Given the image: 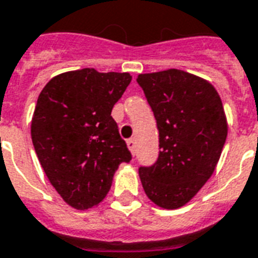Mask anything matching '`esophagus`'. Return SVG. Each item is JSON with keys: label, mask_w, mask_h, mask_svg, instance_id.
Masks as SVG:
<instances>
[{"label": "esophagus", "mask_w": 258, "mask_h": 258, "mask_svg": "<svg viewBox=\"0 0 258 258\" xmlns=\"http://www.w3.org/2000/svg\"><path fill=\"white\" fill-rule=\"evenodd\" d=\"M127 146H128V149H130V152H131V153H133V156H134L135 154V152H137V150H135V149H137V144H135V139H128V141H127Z\"/></svg>", "instance_id": "esophagus-1"}]
</instances>
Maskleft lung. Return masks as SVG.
Segmentation results:
<instances>
[{"instance_id": "8db88e82", "label": "left lung", "mask_w": 258, "mask_h": 258, "mask_svg": "<svg viewBox=\"0 0 258 258\" xmlns=\"http://www.w3.org/2000/svg\"><path fill=\"white\" fill-rule=\"evenodd\" d=\"M158 130L157 161L139 167L144 190L165 209L186 205L212 176L227 138L220 95L201 78L180 70L137 78Z\"/></svg>"}]
</instances>
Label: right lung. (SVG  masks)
<instances>
[{"label":"right lung","instance_id":"right-lung-1","mask_svg":"<svg viewBox=\"0 0 258 258\" xmlns=\"http://www.w3.org/2000/svg\"><path fill=\"white\" fill-rule=\"evenodd\" d=\"M131 82L94 68L54 76L38 97L31 138L51 186L75 209L98 205L116 169L133 158L110 116Z\"/></svg>","mask_w":258,"mask_h":258}]
</instances>
